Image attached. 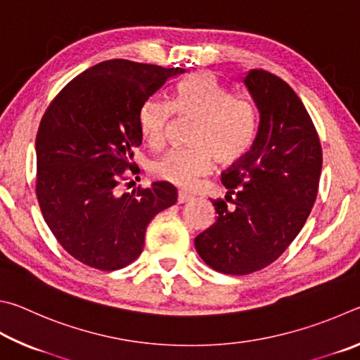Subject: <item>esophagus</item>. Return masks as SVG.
I'll return each mask as SVG.
<instances>
[{"label":"esophagus","instance_id":"esophagus-1","mask_svg":"<svg viewBox=\"0 0 360 360\" xmlns=\"http://www.w3.org/2000/svg\"><path fill=\"white\" fill-rule=\"evenodd\" d=\"M191 200H193L191 194H186L184 191H180L179 196H176V202L179 204H186V202H191Z\"/></svg>","mask_w":360,"mask_h":360}]
</instances>
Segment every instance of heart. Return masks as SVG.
<instances>
[{"mask_svg": "<svg viewBox=\"0 0 360 360\" xmlns=\"http://www.w3.org/2000/svg\"><path fill=\"white\" fill-rule=\"evenodd\" d=\"M194 117L190 145L170 151L155 161L153 175L166 184L191 190L200 176L213 167L231 166L247 155L255 139L256 115L248 101L234 98L210 72H196L181 82L174 107L162 99H150L139 115V128L145 141L160 148L174 115Z\"/></svg>", "mask_w": 360, "mask_h": 360, "instance_id": "obj_1", "label": "heart"}]
</instances>
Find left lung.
Instances as JSON below:
<instances>
[{
	"instance_id": "obj_1",
	"label": "left lung",
	"mask_w": 360,
	"mask_h": 360,
	"mask_svg": "<svg viewBox=\"0 0 360 360\" xmlns=\"http://www.w3.org/2000/svg\"><path fill=\"white\" fill-rule=\"evenodd\" d=\"M242 82L257 109L255 141L221 174L226 200H212L217 221L194 238L207 266L228 275L253 274L278 259L310 215L323 167L318 132L292 88L262 69Z\"/></svg>"
}]
</instances>
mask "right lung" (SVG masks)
<instances>
[{"label": "right lung", "instance_id": "1", "mask_svg": "<svg viewBox=\"0 0 360 360\" xmlns=\"http://www.w3.org/2000/svg\"><path fill=\"white\" fill-rule=\"evenodd\" d=\"M184 68L109 60L63 88L41 120L36 137V196L56 240L75 259L118 270L141 256L145 231L176 202L175 186L118 193L142 143L143 104Z\"/></svg>", "mask_w": 360, "mask_h": 360}]
</instances>
